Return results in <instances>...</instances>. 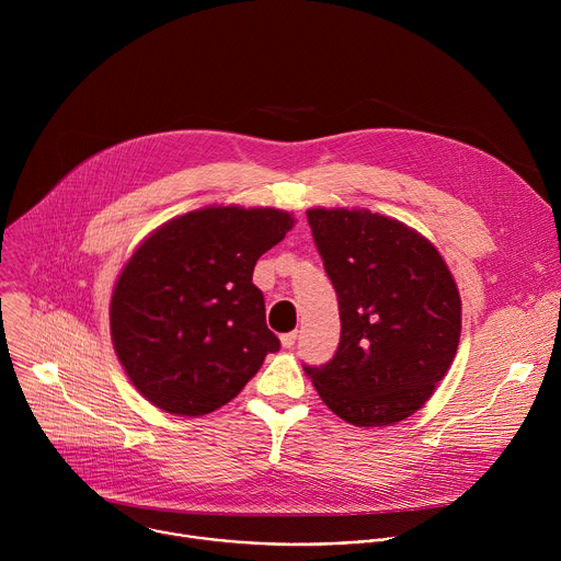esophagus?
<instances>
[{"label":"esophagus","mask_w":561,"mask_h":561,"mask_svg":"<svg viewBox=\"0 0 561 561\" xmlns=\"http://www.w3.org/2000/svg\"><path fill=\"white\" fill-rule=\"evenodd\" d=\"M279 340H282V346H284V348H293V346H295V340H297V331L284 333Z\"/></svg>","instance_id":"1"}]
</instances>
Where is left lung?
Instances as JSON below:
<instances>
[{
    "label": "left lung",
    "instance_id": "obj_1",
    "mask_svg": "<svg viewBox=\"0 0 561 561\" xmlns=\"http://www.w3.org/2000/svg\"><path fill=\"white\" fill-rule=\"evenodd\" d=\"M340 301V346L304 366L322 402L355 426L420 411L450 368L461 333L457 284L417 230L370 210H306Z\"/></svg>",
    "mask_w": 561,
    "mask_h": 561
}]
</instances>
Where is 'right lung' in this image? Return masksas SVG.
Masks as SVG:
<instances>
[{
    "label": "right lung",
    "mask_w": 561,
    "mask_h": 561,
    "mask_svg": "<svg viewBox=\"0 0 561 561\" xmlns=\"http://www.w3.org/2000/svg\"><path fill=\"white\" fill-rule=\"evenodd\" d=\"M293 224L277 208L208 206L159 226L133 253L113 288L111 337L152 407L208 415L279 351L253 271Z\"/></svg>",
    "instance_id": "add662e5"
}]
</instances>
